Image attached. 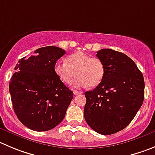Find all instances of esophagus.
Returning a JSON list of instances; mask_svg holds the SVG:
<instances>
[{
	"mask_svg": "<svg viewBox=\"0 0 155 155\" xmlns=\"http://www.w3.org/2000/svg\"><path fill=\"white\" fill-rule=\"evenodd\" d=\"M73 93H74V95H78V94H82L81 91H74Z\"/></svg>",
	"mask_w": 155,
	"mask_h": 155,
	"instance_id": "obj_1",
	"label": "esophagus"
}]
</instances>
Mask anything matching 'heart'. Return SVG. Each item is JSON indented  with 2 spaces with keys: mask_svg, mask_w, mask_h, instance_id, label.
Wrapping results in <instances>:
<instances>
[{
  "mask_svg": "<svg viewBox=\"0 0 155 155\" xmlns=\"http://www.w3.org/2000/svg\"><path fill=\"white\" fill-rule=\"evenodd\" d=\"M54 71L59 80L65 84L71 83L76 88L98 86L105 75V65L101 59L92 57L83 51H78L66 57L65 61H58Z\"/></svg>",
  "mask_w": 155,
  "mask_h": 155,
  "instance_id": "heart-1",
  "label": "heart"
}]
</instances>
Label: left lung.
<instances>
[{"label":"left lung","mask_w":155,"mask_h":155,"mask_svg":"<svg viewBox=\"0 0 155 155\" xmlns=\"http://www.w3.org/2000/svg\"><path fill=\"white\" fill-rule=\"evenodd\" d=\"M97 57L105 65V75L93 91L85 92L84 119L101 135L123 130L132 122L145 97V81L135 63L119 51L104 48Z\"/></svg>","instance_id":"1"}]
</instances>
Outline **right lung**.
<instances>
[{
  "mask_svg": "<svg viewBox=\"0 0 155 155\" xmlns=\"http://www.w3.org/2000/svg\"><path fill=\"white\" fill-rule=\"evenodd\" d=\"M35 53L27 59L19 60L9 91L19 120L29 129L42 132L53 129L64 119L73 92L54 71V64L65 51L45 46Z\"/></svg>",
  "mask_w": 155,
  "mask_h": 155,
  "instance_id": "right-lung-1",
  "label": "right lung"
}]
</instances>
